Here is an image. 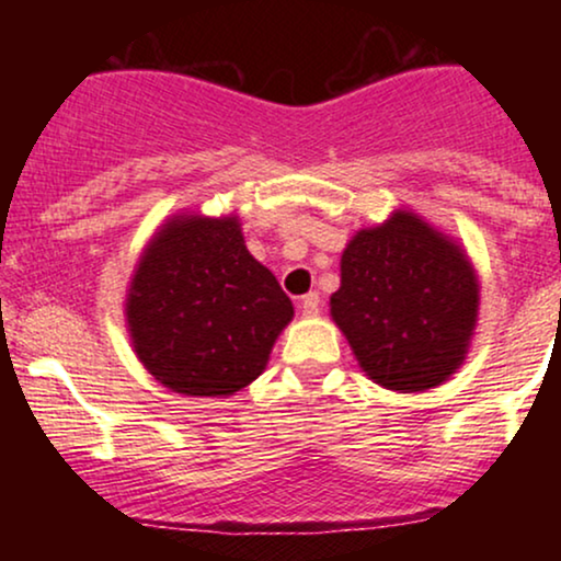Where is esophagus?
Here are the masks:
<instances>
[{
    "instance_id": "obj_1",
    "label": "esophagus",
    "mask_w": 561,
    "mask_h": 561,
    "mask_svg": "<svg viewBox=\"0 0 561 561\" xmlns=\"http://www.w3.org/2000/svg\"><path fill=\"white\" fill-rule=\"evenodd\" d=\"M319 308H321L319 293H308V295H302V298H300V311H302V317H317Z\"/></svg>"
}]
</instances>
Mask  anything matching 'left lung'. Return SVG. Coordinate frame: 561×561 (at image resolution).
Here are the masks:
<instances>
[{"label": "left lung", "instance_id": "left-lung-1", "mask_svg": "<svg viewBox=\"0 0 561 561\" xmlns=\"http://www.w3.org/2000/svg\"><path fill=\"white\" fill-rule=\"evenodd\" d=\"M478 306L465 248L411 210L356 231L330 298L366 377L398 392L437 388L465 364Z\"/></svg>", "mask_w": 561, "mask_h": 561}]
</instances>
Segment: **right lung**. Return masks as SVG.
Segmentation results:
<instances>
[{"instance_id": "right-lung-1", "label": "right lung", "mask_w": 561, "mask_h": 561, "mask_svg": "<svg viewBox=\"0 0 561 561\" xmlns=\"http://www.w3.org/2000/svg\"><path fill=\"white\" fill-rule=\"evenodd\" d=\"M293 313L276 276L244 248L234 214L169 218L126 295L134 353L182 396L227 398L248 388Z\"/></svg>"}]
</instances>
